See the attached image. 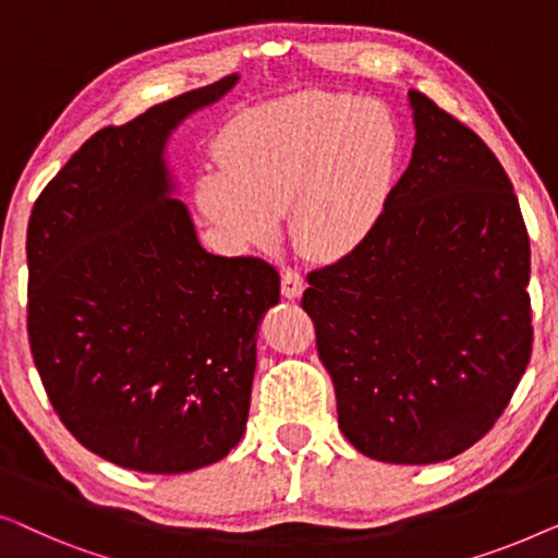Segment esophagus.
Listing matches in <instances>:
<instances>
[{
  "instance_id": "1",
  "label": "esophagus",
  "mask_w": 558,
  "mask_h": 558,
  "mask_svg": "<svg viewBox=\"0 0 558 558\" xmlns=\"http://www.w3.org/2000/svg\"><path fill=\"white\" fill-rule=\"evenodd\" d=\"M280 290H282V295L286 298H290V301H293V298H301V293H303V276L298 270H293V268H286L280 272Z\"/></svg>"
}]
</instances>
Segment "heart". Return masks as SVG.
<instances>
[{
  "mask_svg": "<svg viewBox=\"0 0 558 558\" xmlns=\"http://www.w3.org/2000/svg\"><path fill=\"white\" fill-rule=\"evenodd\" d=\"M204 167L197 204L242 245H265L290 217L311 257L349 255L379 222L395 184L399 133L381 104L298 93L240 113Z\"/></svg>",
  "mask_w": 558,
  "mask_h": 558,
  "instance_id": "1",
  "label": "heart"
}]
</instances>
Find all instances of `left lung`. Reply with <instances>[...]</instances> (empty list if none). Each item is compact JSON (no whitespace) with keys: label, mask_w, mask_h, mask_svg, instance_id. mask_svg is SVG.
<instances>
[{"label":"left lung","mask_w":558,"mask_h":558,"mask_svg":"<svg viewBox=\"0 0 558 558\" xmlns=\"http://www.w3.org/2000/svg\"><path fill=\"white\" fill-rule=\"evenodd\" d=\"M410 106V167L372 234L308 272L301 305L349 442L429 465L488 435L529 366L531 247L496 154L425 93Z\"/></svg>","instance_id":"1"}]
</instances>
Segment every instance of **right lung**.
I'll use <instances>...</instances> for the list:
<instances>
[{
  "label": "right lung",
  "mask_w": 558,
  "mask_h": 558,
  "mask_svg": "<svg viewBox=\"0 0 558 558\" xmlns=\"http://www.w3.org/2000/svg\"><path fill=\"white\" fill-rule=\"evenodd\" d=\"M238 75L77 148L27 225V336L62 425L138 473L222 460L247 425L257 324L280 301L263 257H219L169 197L163 144Z\"/></svg>",
  "instance_id": "add662e5"
}]
</instances>
